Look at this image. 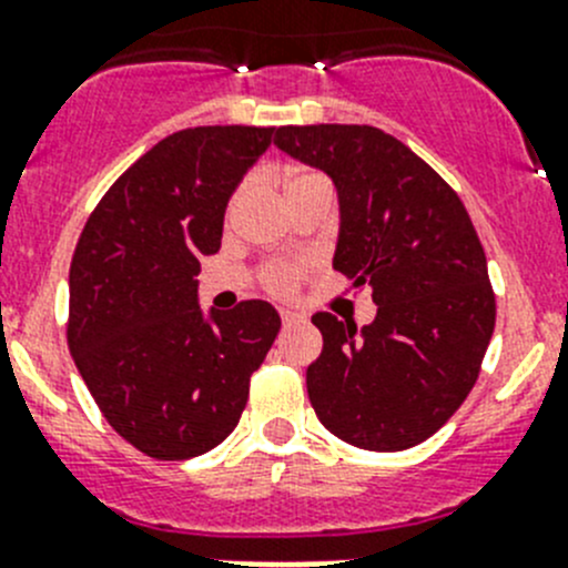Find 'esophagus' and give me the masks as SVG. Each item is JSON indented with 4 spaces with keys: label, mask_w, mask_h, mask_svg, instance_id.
Listing matches in <instances>:
<instances>
[{
    "label": "esophagus",
    "mask_w": 568,
    "mask_h": 568,
    "mask_svg": "<svg viewBox=\"0 0 568 568\" xmlns=\"http://www.w3.org/2000/svg\"><path fill=\"white\" fill-rule=\"evenodd\" d=\"M280 320H283V325H294V322H300L302 316H300V314H294V311L283 308V311H280Z\"/></svg>",
    "instance_id": "1"
}]
</instances>
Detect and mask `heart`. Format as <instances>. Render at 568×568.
Segmentation results:
<instances>
[{"mask_svg":"<svg viewBox=\"0 0 568 568\" xmlns=\"http://www.w3.org/2000/svg\"><path fill=\"white\" fill-rule=\"evenodd\" d=\"M320 182H325L320 173H291V176L285 179V193H291V190L296 187H308V184H320ZM241 199L243 193H237L235 199H232L230 219L237 212V206H241ZM296 277H300V266H294V263H277V266L266 268V283L268 288L274 291H288L291 285L296 283Z\"/></svg>","mask_w":568,"mask_h":568,"instance_id":"1","label":"heart"}]
</instances>
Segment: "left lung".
Here are the masks:
<instances>
[{"instance_id":"1","label":"left lung","mask_w":568,"mask_h":568,"mask_svg":"<svg viewBox=\"0 0 568 568\" xmlns=\"http://www.w3.org/2000/svg\"><path fill=\"white\" fill-rule=\"evenodd\" d=\"M274 145L327 173L338 199L333 268L369 285V325L316 314L308 397L331 434L367 452L432 437L474 389L496 325L487 260L463 201L373 125H283Z\"/></svg>"}]
</instances>
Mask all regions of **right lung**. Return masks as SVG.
<instances>
[{"mask_svg": "<svg viewBox=\"0 0 568 568\" xmlns=\"http://www.w3.org/2000/svg\"><path fill=\"white\" fill-rule=\"evenodd\" d=\"M274 129L204 125L164 136L111 184L69 266V353L120 437L153 459H190L241 420L248 378L280 331L263 300L204 311L232 193Z\"/></svg>", "mask_w": 568, "mask_h": 568, "instance_id": "add662e5", "label": "right lung"}]
</instances>
